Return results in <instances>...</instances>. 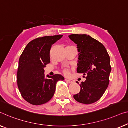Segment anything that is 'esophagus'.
Here are the masks:
<instances>
[{
	"label": "esophagus",
	"mask_w": 128,
	"mask_h": 128,
	"mask_svg": "<svg viewBox=\"0 0 128 128\" xmlns=\"http://www.w3.org/2000/svg\"><path fill=\"white\" fill-rule=\"evenodd\" d=\"M65 80H66V82H68V83H72V80H68V79H67V78H66V79H65Z\"/></svg>",
	"instance_id": "obj_1"
}]
</instances>
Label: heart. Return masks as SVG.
Instances as JSON below:
<instances>
[{
    "instance_id": "obj_1",
    "label": "heart",
    "mask_w": 128,
    "mask_h": 128,
    "mask_svg": "<svg viewBox=\"0 0 128 128\" xmlns=\"http://www.w3.org/2000/svg\"><path fill=\"white\" fill-rule=\"evenodd\" d=\"M64 72L65 74L68 75V74H69V71H68L67 70H64Z\"/></svg>"
}]
</instances>
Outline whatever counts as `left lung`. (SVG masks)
I'll return each mask as SVG.
<instances>
[{"label":"left lung","instance_id":"left-lung-1","mask_svg":"<svg viewBox=\"0 0 128 128\" xmlns=\"http://www.w3.org/2000/svg\"><path fill=\"white\" fill-rule=\"evenodd\" d=\"M68 37L77 44L80 53L77 72L84 74L86 80L80 84V92L74 98L82 104L94 103L100 99L109 84V54L102 43L89 35L72 34Z\"/></svg>","mask_w":128,"mask_h":128}]
</instances>
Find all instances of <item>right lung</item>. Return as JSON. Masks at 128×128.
Here are the masks:
<instances>
[{
  "mask_svg": "<svg viewBox=\"0 0 128 128\" xmlns=\"http://www.w3.org/2000/svg\"><path fill=\"white\" fill-rule=\"evenodd\" d=\"M62 35L46 36L30 41L19 59L17 84L21 96L32 105L45 104L52 99L58 80H64L62 75L44 78V68L50 62L52 44Z\"/></svg>",
  "mask_w": 128,
  "mask_h": 128,
  "instance_id": "right-lung-1",
  "label": "right lung"
}]
</instances>
